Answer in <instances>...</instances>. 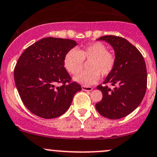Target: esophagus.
I'll return each mask as SVG.
<instances>
[{
  "label": "esophagus",
  "mask_w": 157,
  "mask_h": 157,
  "mask_svg": "<svg viewBox=\"0 0 157 157\" xmlns=\"http://www.w3.org/2000/svg\"><path fill=\"white\" fill-rule=\"evenodd\" d=\"M93 88L91 87H88V86H82V90H85V91H91Z\"/></svg>",
  "instance_id": "34e87169"
}]
</instances>
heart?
I'll return each instance as SVG.
<instances>
[{"mask_svg":"<svg viewBox=\"0 0 157 157\" xmlns=\"http://www.w3.org/2000/svg\"><path fill=\"white\" fill-rule=\"evenodd\" d=\"M84 61L89 62V70L75 75L74 80L86 86L96 83L100 75H109L116 63L114 54L108 51L106 45L101 42H94L81 49L69 50L64 56V67L69 73L75 75L83 67Z\"/></svg>","mask_w":157,"mask_h":157,"instance_id":"1","label":"heart"}]
</instances>
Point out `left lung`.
<instances>
[{
  "mask_svg": "<svg viewBox=\"0 0 157 157\" xmlns=\"http://www.w3.org/2000/svg\"><path fill=\"white\" fill-rule=\"evenodd\" d=\"M108 42L115 51L116 63L103 84L110 83L111 89L97 87L103 98L95 107L101 116L110 119L123 118L133 112L145 95L147 74L145 61L140 51L126 39L115 35L98 38Z\"/></svg>",
  "mask_w": 157,
  "mask_h": 157,
  "instance_id": "obj_1",
  "label": "left lung"
}]
</instances>
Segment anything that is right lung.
Instances as JSON below:
<instances>
[{"label":"right lung","mask_w":157,"mask_h":157,"mask_svg":"<svg viewBox=\"0 0 157 157\" xmlns=\"http://www.w3.org/2000/svg\"><path fill=\"white\" fill-rule=\"evenodd\" d=\"M75 41L48 37L27 48L14 69V80L21 100L33 114L54 119L67 112L82 87L63 64L64 56L76 46ZM61 83L60 86L57 84Z\"/></svg>","instance_id":"add662e5"}]
</instances>
